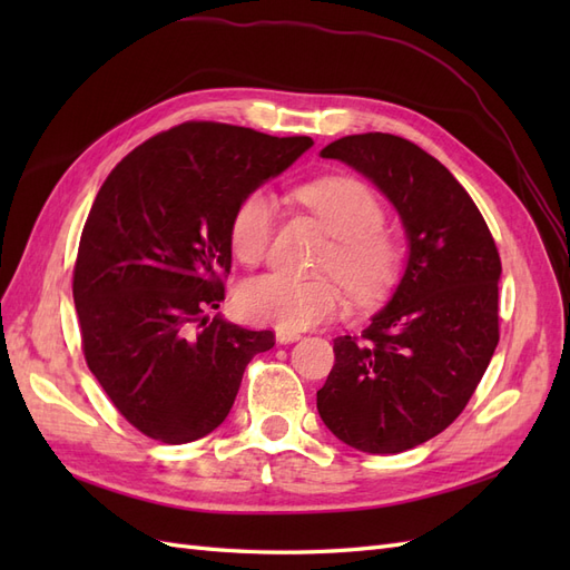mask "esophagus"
<instances>
[{"instance_id":"obj_1","label":"esophagus","mask_w":570,"mask_h":570,"mask_svg":"<svg viewBox=\"0 0 570 570\" xmlns=\"http://www.w3.org/2000/svg\"><path fill=\"white\" fill-rule=\"evenodd\" d=\"M302 335L297 333V331H281V327H278V331H275V340H278L281 344H289V342H297Z\"/></svg>"}]
</instances>
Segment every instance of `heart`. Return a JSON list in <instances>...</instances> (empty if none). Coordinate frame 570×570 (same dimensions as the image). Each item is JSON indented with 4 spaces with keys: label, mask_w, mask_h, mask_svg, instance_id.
Masks as SVG:
<instances>
[{
    "label": "heart",
    "mask_w": 570,
    "mask_h": 570,
    "mask_svg": "<svg viewBox=\"0 0 570 570\" xmlns=\"http://www.w3.org/2000/svg\"><path fill=\"white\" fill-rule=\"evenodd\" d=\"M297 202L333 235L321 271L333 273L354 297L375 299L392 285L400 266V247L381 228L383 206L373 189L350 176H325L297 187ZM275 226L273 199L256 189L235 206L230 218V249L239 264H262ZM344 295L335 278H292L266 273L239 287L237 306L252 323L281 331H304L333 318Z\"/></svg>",
    "instance_id": "obj_1"
}]
</instances>
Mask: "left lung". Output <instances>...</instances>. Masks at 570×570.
Masks as SVG:
<instances>
[{
    "label": "left lung",
    "instance_id": "obj_1",
    "mask_svg": "<svg viewBox=\"0 0 570 570\" xmlns=\"http://www.w3.org/2000/svg\"><path fill=\"white\" fill-rule=\"evenodd\" d=\"M368 178L402 218L400 285L358 337H335V366L316 392L323 423L368 454H400L463 411L499 342L502 262L459 180L419 145L387 132L321 149Z\"/></svg>",
    "mask_w": 570,
    "mask_h": 570
}]
</instances>
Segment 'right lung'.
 Segmentation results:
<instances>
[{"label": "right lung", "mask_w": 570, "mask_h": 570, "mask_svg": "<svg viewBox=\"0 0 570 570\" xmlns=\"http://www.w3.org/2000/svg\"><path fill=\"white\" fill-rule=\"evenodd\" d=\"M314 145L189 120L132 149L101 185L80 235L73 302L85 361L130 425L195 442L233 409L249 361L275 344L216 314L230 218Z\"/></svg>", "instance_id": "right-lung-1"}]
</instances>
